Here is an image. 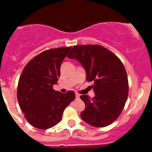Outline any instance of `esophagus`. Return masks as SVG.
<instances>
[{
  "label": "esophagus",
  "instance_id": "obj_1",
  "mask_svg": "<svg viewBox=\"0 0 152 152\" xmlns=\"http://www.w3.org/2000/svg\"><path fill=\"white\" fill-rule=\"evenodd\" d=\"M79 96H80V94H78V93H76V98L78 99V98H79Z\"/></svg>",
  "mask_w": 152,
  "mask_h": 152
}]
</instances>
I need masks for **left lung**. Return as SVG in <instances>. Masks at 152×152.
Masks as SVG:
<instances>
[{
    "label": "left lung",
    "mask_w": 152,
    "mask_h": 152,
    "mask_svg": "<svg viewBox=\"0 0 152 152\" xmlns=\"http://www.w3.org/2000/svg\"><path fill=\"white\" fill-rule=\"evenodd\" d=\"M67 57L81 63L86 80L94 82L95 96H80L86 105L81 118L94 127L109 126L121 114L128 97V77L121 60L100 45L75 46Z\"/></svg>",
    "instance_id": "left-lung-1"
}]
</instances>
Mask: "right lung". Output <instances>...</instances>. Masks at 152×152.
Masks as SVG:
<instances>
[{
  "mask_svg": "<svg viewBox=\"0 0 152 152\" xmlns=\"http://www.w3.org/2000/svg\"><path fill=\"white\" fill-rule=\"evenodd\" d=\"M71 47L44 50L26 64L18 81L17 99L28 123L40 129L51 128L61 121L66 106L76 98L73 91L65 94L53 86Z\"/></svg>",
  "mask_w": 152,
  "mask_h": 152,
  "instance_id": "1",
  "label": "right lung"
}]
</instances>
